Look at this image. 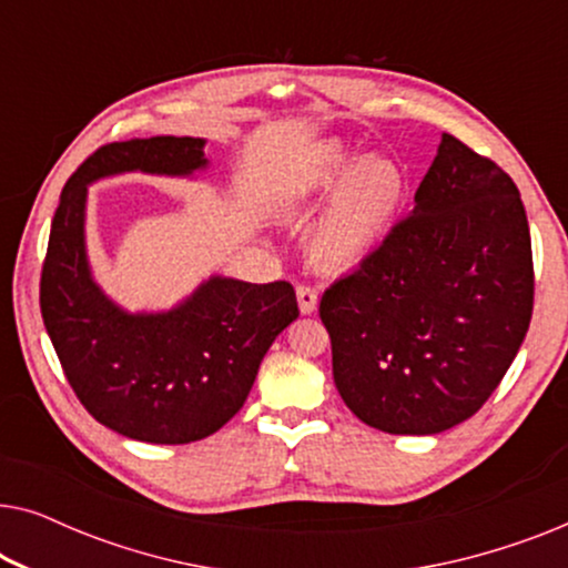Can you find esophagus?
Instances as JSON below:
<instances>
[{"instance_id": "obj_1", "label": "esophagus", "mask_w": 568, "mask_h": 568, "mask_svg": "<svg viewBox=\"0 0 568 568\" xmlns=\"http://www.w3.org/2000/svg\"><path fill=\"white\" fill-rule=\"evenodd\" d=\"M297 302H300L302 315L315 313V310H317V292L310 284H300L297 286Z\"/></svg>"}]
</instances>
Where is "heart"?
<instances>
[{
  "label": "heart",
  "instance_id": "b5f03b06",
  "mask_svg": "<svg viewBox=\"0 0 568 568\" xmlns=\"http://www.w3.org/2000/svg\"><path fill=\"white\" fill-rule=\"evenodd\" d=\"M302 193H331L307 235V255L323 271H348L375 251L398 212L406 178L387 158H364L331 142L310 154L300 170Z\"/></svg>",
  "mask_w": 568,
  "mask_h": 568
}]
</instances>
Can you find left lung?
Instances as JSON below:
<instances>
[{
    "label": "left lung",
    "instance_id": "obj_1",
    "mask_svg": "<svg viewBox=\"0 0 568 568\" xmlns=\"http://www.w3.org/2000/svg\"><path fill=\"white\" fill-rule=\"evenodd\" d=\"M532 297L530 227L515 181L442 134L414 212L321 300L341 398L387 434L453 429L507 375Z\"/></svg>",
    "mask_w": 568,
    "mask_h": 568
}]
</instances>
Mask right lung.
<instances>
[{"label": "right lung", "instance_id": "obj_1", "mask_svg": "<svg viewBox=\"0 0 568 568\" xmlns=\"http://www.w3.org/2000/svg\"><path fill=\"white\" fill-rule=\"evenodd\" d=\"M204 139L152 136L100 146L61 191L41 271V315L67 383L108 429L152 445H189L243 408L274 338L300 315L290 282L214 276L162 315H129L92 282L84 199L98 178L144 170L191 175Z\"/></svg>", "mask_w": 568, "mask_h": 568}]
</instances>
